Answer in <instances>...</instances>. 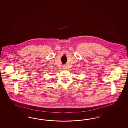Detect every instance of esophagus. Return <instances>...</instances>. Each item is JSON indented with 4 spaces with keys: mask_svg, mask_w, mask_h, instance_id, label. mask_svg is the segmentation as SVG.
<instances>
[{
    "mask_svg": "<svg viewBox=\"0 0 128 128\" xmlns=\"http://www.w3.org/2000/svg\"><path fill=\"white\" fill-rule=\"evenodd\" d=\"M62 67H63V68L64 69H66V66L65 65H63L62 66Z\"/></svg>",
    "mask_w": 128,
    "mask_h": 128,
    "instance_id": "esophagus-1",
    "label": "esophagus"
}]
</instances>
